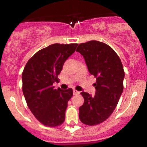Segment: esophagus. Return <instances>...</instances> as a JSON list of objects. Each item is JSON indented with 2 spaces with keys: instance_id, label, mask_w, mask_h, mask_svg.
<instances>
[{
  "instance_id": "esophagus-1",
  "label": "esophagus",
  "mask_w": 147,
  "mask_h": 147,
  "mask_svg": "<svg viewBox=\"0 0 147 147\" xmlns=\"http://www.w3.org/2000/svg\"><path fill=\"white\" fill-rule=\"evenodd\" d=\"M73 94H74V95H79V92L78 90H75V89H74V90H73Z\"/></svg>"
}]
</instances>
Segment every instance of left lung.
<instances>
[{
	"mask_svg": "<svg viewBox=\"0 0 147 147\" xmlns=\"http://www.w3.org/2000/svg\"><path fill=\"white\" fill-rule=\"evenodd\" d=\"M90 75L96 77L95 95L82 92L84 102L79 109V119L89 126L108 119L116 108L123 92L124 68L116 52L106 43L90 41L77 47Z\"/></svg>",
	"mask_w": 147,
	"mask_h": 147,
	"instance_id": "obj_1",
	"label": "left lung"
}]
</instances>
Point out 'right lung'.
Returning <instances> with one entry per match:
<instances>
[{
  "mask_svg": "<svg viewBox=\"0 0 147 147\" xmlns=\"http://www.w3.org/2000/svg\"><path fill=\"white\" fill-rule=\"evenodd\" d=\"M77 43H55L39 50L28 61L23 74V92L30 110L43 125L54 127L65 120L72 88L55 89L64 63L75 52Z\"/></svg>",
  "mask_w": 147,
  "mask_h": 147,
  "instance_id": "add662e5",
  "label": "right lung"
}]
</instances>
